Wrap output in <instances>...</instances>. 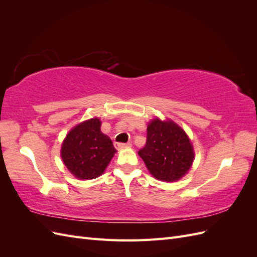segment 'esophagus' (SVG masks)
Returning a JSON list of instances; mask_svg holds the SVG:
<instances>
[{
    "instance_id": "1",
    "label": "esophagus",
    "mask_w": 257,
    "mask_h": 257,
    "mask_svg": "<svg viewBox=\"0 0 257 257\" xmlns=\"http://www.w3.org/2000/svg\"><path fill=\"white\" fill-rule=\"evenodd\" d=\"M132 145L131 143L127 144H122V143H114V147L116 149H123V148H130Z\"/></svg>"
}]
</instances>
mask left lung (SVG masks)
I'll use <instances>...</instances> for the list:
<instances>
[{"label": "left lung", "instance_id": "obj_1", "mask_svg": "<svg viewBox=\"0 0 257 257\" xmlns=\"http://www.w3.org/2000/svg\"><path fill=\"white\" fill-rule=\"evenodd\" d=\"M154 178L173 182L183 177L194 160L193 147L184 131L173 121L153 120L147 128V142L138 151Z\"/></svg>", "mask_w": 257, "mask_h": 257}]
</instances>
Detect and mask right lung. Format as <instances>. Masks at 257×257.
Segmentation results:
<instances>
[{
  "instance_id": "add662e5",
  "label": "right lung",
  "mask_w": 257,
  "mask_h": 257,
  "mask_svg": "<svg viewBox=\"0 0 257 257\" xmlns=\"http://www.w3.org/2000/svg\"><path fill=\"white\" fill-rule=\"evenodd\" d=\"M115 151L111 139L100 132L99 119L95 118L69 132L62 145L61 157L75 177L94 179L103 174Z\"/></svg>"
}]
</instances>
